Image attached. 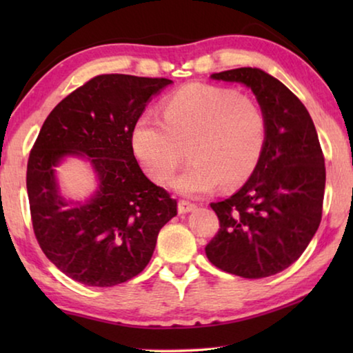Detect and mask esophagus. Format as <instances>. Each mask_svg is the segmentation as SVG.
Wrapping results in <instances>:
<instances>
[{
	"instance_id": "obj_1",
	"label": "esophagus",
	"mask_w": 353,
	"mask_h": 353,
	"mask_svg": "<svg viewBox=\"0 0 353 353\" xmlns=\"http://www.w3.org/2000/svg\"><path fill=\"white\" fill-rule=\"evenodd\" d=\"M179 213H190L193 212L196 208V204H193V202H188V201H179Z\"/></svg>"
}]
</instances>
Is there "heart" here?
Instances as JSON below:
<instances>
[{
	"mask_svg": "<svg viewBox=\"0 0 353 353\" xmlns=\"http://www.w3.org/2000/svg\"><path fill=\"white\" fill-rule=\"evenodd\" d=\"M268 121L254 99L212 83H187L163 101L162 121L141 117L132 130V149L146 174L166 183L188 148L193 162L171 182L187 196L241 183L265 151Z\"/></svg>",
	"mask_w": 353,
	"mask_h": 353,
	"instance_id": "b5f03b06",
	"label": "heart"
}]
</instances>
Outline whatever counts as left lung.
I'll return each mask as SVG.
<instances>
[{"label": "left lung", "instance_id": "obj_1", "mask_svg": "<svg viewBox=\"0 0 353 353\" xmlns=\"http://www.w3.org/2000/svg\"><path fill=\"white\" fill-rule=\"evenodd\" d=\"M212 79L240 82L254 92L268 121L265 151L248 182L210 207L219 230L205 246L221 271L263 279L292 265L312 241L322 218L324 154L305 105L260 68H235Z\"/></svg>", "mask_w": 353, "mask_h": 353}]
</instances>
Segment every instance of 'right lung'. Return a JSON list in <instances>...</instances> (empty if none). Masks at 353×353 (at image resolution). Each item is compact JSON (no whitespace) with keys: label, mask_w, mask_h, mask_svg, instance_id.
<instances>
[{"label":"right lung","mask_w":353,"mask_h":353,"mask_svg":"<svg viewBox=\"0 0 353 353\" xmlns=\"http://www.w3.org/2000/svg\"><path fill=\"white\" fill-rule=\"evenodd\" d=\"M172 81L101 74L62 99L45 119L28 160L34 234L63 274L87 286H115L145 270L177 201L143 174L132 130L143 110ZM87 157L99 188L85 203L67 201L54 168Z\"/></svg>","instance_id":"right-lung-1"}]
</instances>
